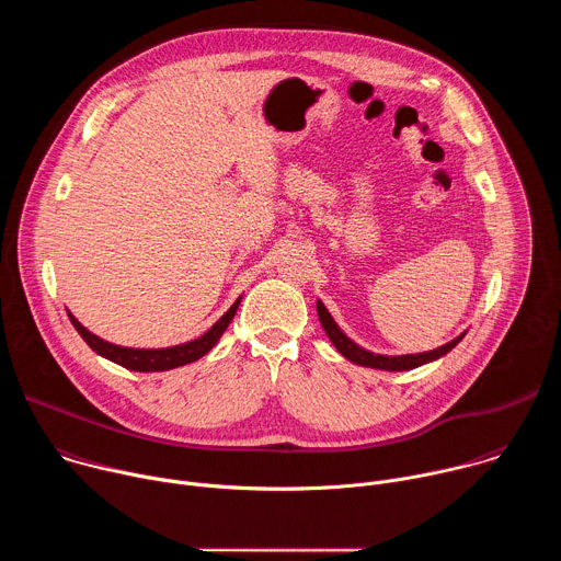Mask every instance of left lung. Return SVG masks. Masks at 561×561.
<instances>
[{
  "mask_svg": "<svg viewBox=\"0 0 561 561\" xmlns=\"http://www.w3.org/2000/svg\"><path fill=\"white\" fill-rule=\"evenodd\" d=\"M317 314H319V322H322L329 340L333 342V346L346 357L351 359L353 364L357 366H368V368H379V370H413L417 366H424L428 362H435L439 357H444L446 353H450L461 340L466 333H461L459 337H455L453 342L435 348V351H428V353H417V355H379V353H370L366 348H362L359 344H355L337 324L333 314L329 312V308L322 304V299H317Z\"/></svg>",
  "mask_w": 561,
  "mask_h": 561,
  "instance_id": "obj_1",
  "label": "left lung"
}]
</instances>
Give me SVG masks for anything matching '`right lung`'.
Returning <instances> with one entry per match:
<instances>
[{"label":"right lung","mask_w":561,"mask_h":561,"mask_svg":"<svg viewBox=\"0 0 561 561\" xmlns=\"http://www.w3.org/2000/svg\"><path fill=\"white\" fill-rule=\"evenodd\" d=\"M239 301H242V295L234 299V304L217 319V322L197 340L178 344V346H169V348H128V346H117L111 344L102 337H98L95 333H91L87 327H82L77 322V317L68 312V319L72 322L75 331L82 335V340L102 357L128 368V370H137V373H159V370H171L178 366H186L191 362H197L199 357H204L224 335V331L228 329V324L232 322V317L239 308Z\"/></svg>","instance_id":"right-lung-1"}]
</instances>
